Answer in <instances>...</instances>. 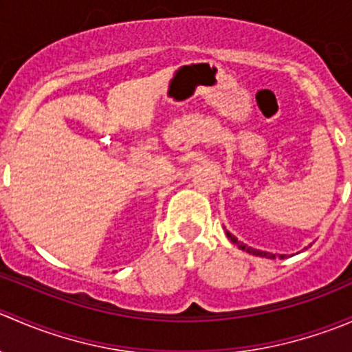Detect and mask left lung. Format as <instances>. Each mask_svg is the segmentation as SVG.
Instances as JSON below:
<instances>
[{"label": "left lung", "mask_w": 352, "mask_h": 352, "mask_svg": "<svg viewBox=\"0 0 352 352\" xmlns=\"http://www.w3.org/2000/svg\"><path fill=\"white\" fill-rule=\"evenodd\" d=\"M226 236H228V239L232 240V242L235 243L240 250L248 252V254H252V255H258V257H265V258H286L287 257V255H285V254H271V252H264V250H257V248L247 247L243 242H239V240H236V236H233L230 232H226Z\"/></svg>", "instance_id": "1"}]
</instances>
